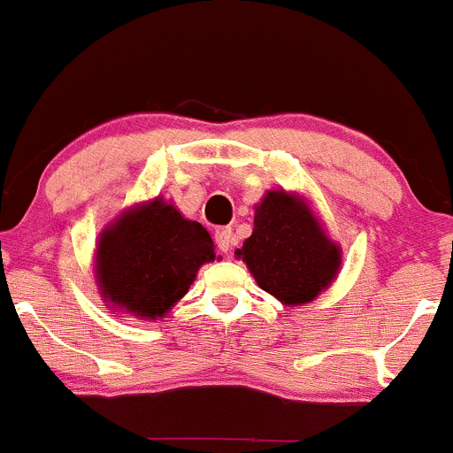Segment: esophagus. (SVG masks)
<instances>
[{
	"instance_id": "esophagus-1",
	"label": "esophagus",
	"mask_w": 453,
	"mask_h": 453,
	"mask_svg": "<svg viewBox=\"0 0 453 453\" xmlns=\"http://www.w3.org/2000/svg\"><path fill=\"white\" fill-rule=\"evenodd\" d=\"M215 242L223 253L230 251L232 242H234V236H232V227H221V230H217L215 232Z\"/></svg>"
}]
</instances>
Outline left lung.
<instances>
[{
	"instance_id": "8db88e82",
	"label": "left lung",
	"mask_w": 453,
	"mask_h": 453,
	"mask_svg": "<svg viewBox=\"0 0 453 453\" xmlns=\"http://www.w3.org/2000/svg\"><path fill=\"white\" fill-rule=\"evenodd\" d=\"M236 256L247 262L257 286L286 305L314 301L342 260L310 208L286 191H268L257 203L253 234Z\"/></svg>"
}]
</instances>
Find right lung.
<instances>
[{"label": "right lung", "mask_w": 453, "mask_h": 453, "mask_svg": "<svg viewBox=\"0 0 453 453\" xmlns=\"http://www.w3.org/2000/svg\"><path fill=\"white\" fill-rule=\"evenodd\" d=\"M215 260L206 227L163 200L127 212L101 234L96 275L103 296L139 318H161L203 262Z\"/></svg>", "instance_id": "right-lung-1"}]
</instances>
